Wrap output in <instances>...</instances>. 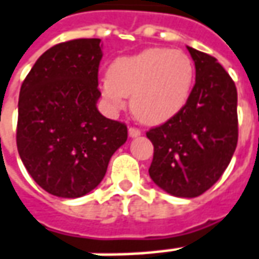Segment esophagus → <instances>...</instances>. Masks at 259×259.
<instances>
[{"label": "esophagus", "mask_w": 259, "mask_h": 259, "mask_svg": "<svg viewBox=\"0 0 259 259\" xmlns=\"http://www.w3.org/2000/svg\"><path fill=\"white\" fill-rule=\"evenodd\" d=\"M142 135V132L139 129H136V127H129V136L130 137H139V136Z\"/></svg>", "instance_id": "esophagus-1"}]
</instances>
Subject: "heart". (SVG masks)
I'll return each instance as SVG.
<instances>
[{"label":"heart","mask_w":259,"mask_h":259,"mask_svg":"<svg viewBox=\"0 0 259 259\" xmlns=\"http://www.w3.org/2000/svg\"><path fill=\"white\" fill-rule=\"evenodd\" d=\"M193 84L195 64L188 54L150 48L112 61L101 92L113 109L130 97V109L142 123L162 124L185 109Z\"/></svg>","instance_id":"heart-1"}]
</instances>
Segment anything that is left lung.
Instances as JSON below:
<instances>
[{"instance_id": "8db88e82", "label": "left lung", "mask_w": 259, "mask_h": 259, "mask_svg": "<svg viewBox=\"0 0 259 259\" xmlns=\"http://www.w3.org/2000/svg\"><path fill=\"white\" fill-rule=\"evenodd\" d=\"M196 78L178 116L148 130L150 178L172 196L196 198L222 177L238 140L237 88L214 57L189 48Z\"/></svg>"}]
</instances>
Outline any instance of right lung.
Returning a JSON list of instances; mask_svg holds the SVG:
<instances>
[{
  "instance_id": "add662e5",
  "label": "right lung",
  "mask_w": 259,
  "mask_h": 259,
  "mask_svg": "<svg viewBox=\"0 0 259 259\" xmlns=\"http://www.w3.org/2000/svg\"><path fill=\"white\" fill-rule=\"evenodd\" d=\"M101 59V39L59 43L36 60L21 87L18 153L36 184L59 198L95 189L127 140L126 124L97 108Z\"/></svg>"
}]
</instances>
